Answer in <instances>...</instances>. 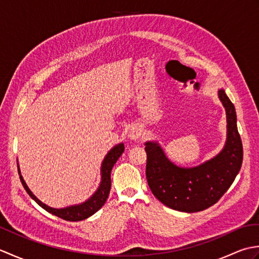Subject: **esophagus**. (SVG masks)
I'll list each match as a JSON object with an SVG mask.
<instances>
[{
    "instance_id": "34e87169",
    "label": "esophagus",
    "mask_w": 259,
    "mask_h": 259,
    "mask_svg": "<svg viewBox=\"0 0 259 259\" xmlns=\"http://www.w3.org/2000/svg\"><path fill=\"white\" fill-rule=\"evenodd\" d=\"M141 136V129L140 128H133L129 131V138L133 140L139 139V137Z\"/></svg>"
}]
</instances>
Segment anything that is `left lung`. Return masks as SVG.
<instances>
[{
    "mask_svg": "<svg viewBox=\"0 0 259 259\" xmlns=\"http://www.w3.org/2000/svg\"><path fill=\"white\" fill-rule=\"evenodd\" d=\"M218 97L226 110L227 139L216 157L197 167L181 168L169 160L158 142L145 144L149 188L159 201L175 210L196 212L214 205L232 186L243 163L235 107L223 89L218 90Z\"/></svg>",
    "mask_w": 259,
    "mask_h": 259,
    "instance_id": "left-lung-1",
    "label": "left lung"
}]
</instances>
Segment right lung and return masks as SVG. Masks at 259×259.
Segmentation results:
<instances>
[{"mask_svg":"<svg viewBox=\"0 0 259 259\" xmlns=\"http://www.w3.org/2000/svg\"><path fill=\"white\" fill-rule=\"evenodd\" d=\"M123 151H124L123 144H119L115 147H113L112 149L108 152L106 158L103 159V162L101 166L100 186H99L98 190L89 198V199L85 200L84 202L80 203V205L69 206V207L60 208V209L47 206L46 203H43L42 201L38 200L37 198L32 194V191L29 189V187L26 186L23 177L21 176V171H20L19 166H18L21 183H22V185H23L24 189L26 190L27 194L30 195L32 199H34V201L37 203V205H40L43 209H46L47 211L54 214V216H58L59 218L64 219V221H68V222L83 221V219L90 217L93 213L97 212L99 209H100L104 205V202L107 201L109 192H110V188H111V178H110V176H111V170H112V167L114 166V163L117 162L119 157L122 155Z\"/></svg>","mask_w":259,"mask_h":259,"instance_id":"1","label":"right lung"}]
</instances>
